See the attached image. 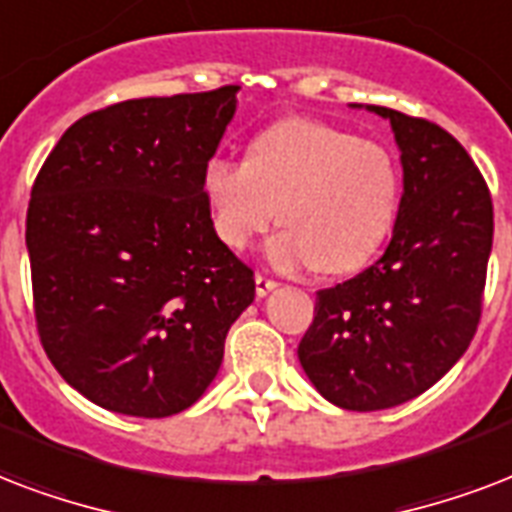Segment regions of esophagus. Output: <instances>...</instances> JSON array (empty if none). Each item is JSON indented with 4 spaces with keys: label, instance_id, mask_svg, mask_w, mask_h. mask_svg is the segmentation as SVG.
<instances>
[{
    "label": "esophagus",
    "instance_id": "esophagus-1",
    "mask_svg": "<svg viewBox=\"0 0 512 512\" xmlns=\"http://www.w3.org/2000/svg\"><path fill=\"white\" fill-rule=\"evenodd\" d=\"M277 288V280H272V277L267 275H256V296L259 299H264L267 293H272Z\"/></svg>",
    "mask_w": 512,
    "mask_h": 512
}]
</instances>
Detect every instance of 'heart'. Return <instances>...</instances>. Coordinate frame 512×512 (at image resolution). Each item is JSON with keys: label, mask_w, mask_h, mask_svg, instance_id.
Instances as JSON below:
<instances>
[{"label": "heart", "mask_w": 512, "mask_h": 512, "mask_svg": "<svg viewBox=\"0 0 512 512\" xmlns=\"http://www.w3.org/2000/svg\"><path fill=\"white\" fill-rule=\"evenodd\" d=\"M202 192L224 245L243 251L280 219L269 243L283 269L318 264L347 275L366 264L390 235L400 205V173L379 141L355 138L320 120H283L251 144L248 160L213 157Z\"/></svg>", "instance_id": "obj_1"}]
</instances>
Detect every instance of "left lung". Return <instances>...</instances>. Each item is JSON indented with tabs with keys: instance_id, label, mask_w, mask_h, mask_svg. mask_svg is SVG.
Returning <instances> with one entry per match:
<instances>
[{
	"instance_id": "8db88e82",
	"label": "left lung",
	"mask_w": 512,
	"mask_h": 512,
	"mask_svg": "<svg viewBox=\"0 0 512 512\" xmlns=\"http://www.w3.org/2000/svg\"><path fill=\"white\" fill-rule=\"evenodd\" d=\"M403 194L382 259L323 288L299 363L347 411H379L430 390L470 347L494 237L489 186L465 146L435 122L387 106Z\"/></svg>"
}]
</instances>
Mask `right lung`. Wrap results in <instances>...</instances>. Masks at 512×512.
<instances>
[{
	"mask_svg": "<svg viewBox=\"0 0 512 512\" xmlns=\"http://www.w3.org/2000/svg\"><path fill=\"white\" fill-rule=\"evenodd\" d=\"M237 90L85 114L34 181L26 248L39 339L95 406L144 419L192 406L256 296L253 269L219 240L202 192Z\"/></svg>",
	"mask_w": 512,
	"mask_h": 512,
	"instance_id": "right-lung-1",
	"label": "right lung"
}]
</instances>
